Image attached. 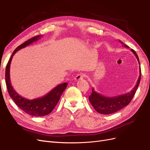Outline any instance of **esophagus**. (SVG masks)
<instances>
[{
  "instance_id": "obj_1",
  "label": "esophagus",
  "mask_w": 150,
  "mask_h": 150,
  "mask_svg": "<svg viewBox=\"0 0 150 150\" xmlns=\"http://www.w3.org/2000/svg\"><path fill=\"white\" fill-rule=\"evenodd\" d=\"M84 77V74H82V73H79L78 74H77L75 77L74 79L76 81H79V80H81V79H82Z\"/></svg>"
}]
</instances>
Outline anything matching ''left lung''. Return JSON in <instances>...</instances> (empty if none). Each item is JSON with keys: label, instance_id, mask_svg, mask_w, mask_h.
<instances>
[{"label": "left lung", "instance_id": "obj_1", "mask_svg": "<svg viewBox=\"0 0 150 150\" xmlns=\"http://www.w3.org/2000/svg\"><path fill=\"white\" fill-rule=\"evenodd\" d=\"M119 42L122 45H124L120 40H119ZM123 46L128 48V46L126 45ZM131 51L136 56L138 63L140 64V61L136 52L133 49H131ZM140 79L141 68L140 66V76L137 82V84L130 92L114 97H105L99 93H97L94 91V88H92L91 94L89 97V102L92 107L95 108V110L101 114H110V113H115L126 107L131 102L138 89Z\"/></svg>", "mask_w": 150, "mask_h": 150}]
</instances>
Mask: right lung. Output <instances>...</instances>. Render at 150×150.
<instances>
[{
	"mask_svg": "<svg viewBox=\"0 0 150 150\" xmlns=\"http://www.w3.org/2000/svg\"><path fill=\"white\" fill-rule=\"evenodd\" d=\"M42 37V35L35 36L18 46L14 50L11 57L8 60L6 69V82L10 97L12 98L20 109L28 114L35 117L45 116L48 115L52 112L59 100L61 96L68 86L67 82L60 84L55 87L46 95L32 100L27 99L19 95L12 87L10 78V67L13 55L18 50L25 48L27 46L30 45L35 42H37Z\"/></svg>",
	"mask_w": 150,
	"mask_h": 150,
	"instance_id": "right-lung-1",
	"label": "right lung"
}]
</instances>
